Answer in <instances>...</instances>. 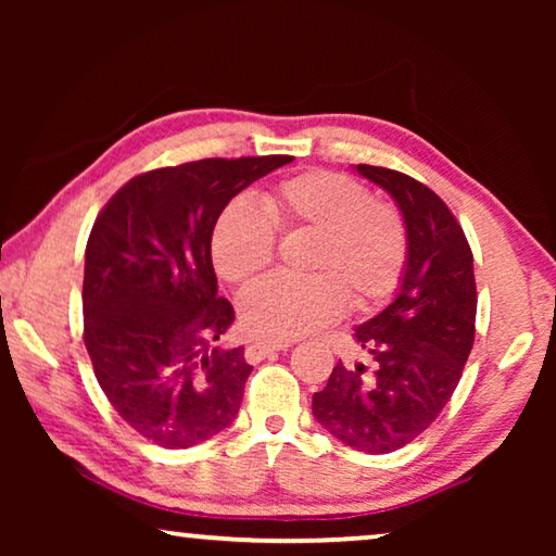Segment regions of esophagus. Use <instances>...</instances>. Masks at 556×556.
<instances>
[{"label":"esophagus","instance_id":"34e87169","mask_svg":"<svg viewBox=\"0 0 556 556\" xmlns=\"http://www.w3.org/2000/svg\"><path fill=\"white\" fill-rule=\"evenodd\" d=\"M287 348H289V343H281V341H269V343L255 341V343L248 345V351H244V355H248L250 363H257V361H262V357H265V355L277 353V351H287Z\"/></svg>","mask_w":556,"mask_h":556}]
</instances>
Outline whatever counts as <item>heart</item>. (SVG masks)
I'll return each mask as SVG.
<instances>
[{
    "label": "heart",
    "mask_w": 556,
    "mask_h": 556,
    "mask_svg": "<svg viewBox=\"0 0 556 556\" xmlns=\"http://www.w3.org/2000/svg\"><path fill=\"white\" fill-rule=\"evenodd\" d=\"M262 208L232 199L211 238L223 279L244 285L269 267L277 230L314 232L308 277L275 275L242 294V324L265 341H291L316 331L345 304L370 308L397 289L407 265V225L390 203L343 174L304 172L269 188Z\"/></svg>",
    "instance_id": "1"
}]
</instances>
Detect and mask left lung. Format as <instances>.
<instances>
[{
    "label": "left lung",
    "mask_w": 556,
    "mask_h": 556,
    "mask_svg": "<svg viewBox=\"0 0 556 556\" xmlns=\"http://www.w3.org/2000/svg\"><path fill=\"white\" fill-rule=\"evenodd\" d=\"M388 191L407 225V265L397 296L355 341L370 365H338L314 394L328 434L365 454H390L417 439L454 394L476 336L473 252L446 203L412 176L357 164Z\"/></svg>",
    "instance_id": "8db88e82"
}]
</instances>
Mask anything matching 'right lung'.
<instances>
[{
	"mask_svg": "<svg viewBox=\"0 0 556 556\" xmlns=\"http://www.w3.org/2000/svg\"><path fill=\"white\" fill-rule=\"evenodd\" d=\"M291 156L201 159L139 174L92 225L83 277L86 348L127 425L164 448L220 434L240 412L252 365L213 341L235 321L218 296L211 238L218 215Z\"/></svg>",
	"mask_w": 556,
	"mask_h": 556,
	"instance_id": "obj_1",
	"label": "right lung"
}]
</instances>
